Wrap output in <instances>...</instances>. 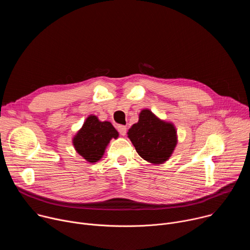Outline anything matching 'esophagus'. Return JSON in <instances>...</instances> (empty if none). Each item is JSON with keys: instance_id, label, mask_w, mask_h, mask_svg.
<instances>
[{"instance_id": "esophagus-1", "label": "esophagus", "mask_w": 250, "mask_h": 250, "mask_svg": "<svg viewBox=\"0 0 250 250\" xmlns=\"http://www.w3.org/2000/svg\"><path fill=\"white\" fill-rule=\"evenodd\" d=\"M118 130H119V132H120L122 135H125V133H126V126H125V125H118Z\"/></svg>"}]
</instances>
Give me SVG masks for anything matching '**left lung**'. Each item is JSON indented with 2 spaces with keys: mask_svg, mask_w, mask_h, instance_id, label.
<instances>
[{
  "mask_svg": "<svg viewBox=\"0 0 250 250\" xmlns=\"http://www.w3.org/2000/svg\"><path fill=\"white\" fill-rule=\"evenodd\" d=\"M127 137L140 157L157 165L169 159L177 145L174 125L160 120L148 109L140 112L138 122L128 129Z\"/></svg>",
  "mask_w": 250,
  "mask_h": 250,
  "instance_id": "left-lung-1",
  "label": "left lung"
}]
</instances>
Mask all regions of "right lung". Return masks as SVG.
I'll use <instances>...</instances> for the list:
<instances>
[{"instance_id": "1", "label": "right lung", "mask_w": 250, "mask_h": 250, "mask_svg": "<svg viewBox=\"0 0 250 250\" xmlns=\"http://www.w3.org/2000/svg\"><path fill=\"white\" fill-rule=\"evenodd\" d=\"M119 132L110 122H101L96 116H89L82 127L73 137L75 150L88 162L99 161L112 138H118Z\"/></svg>"}]
</instances>
